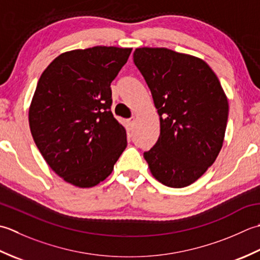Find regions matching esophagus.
Masks as SVG:
<instances>
[{
    "label": "esophagus",
    "mask_w": 260,
    "mask_h": 260,
    "mask_svg": "<svg viewBox=\"0 0 260 260\" xmlns=\"http://www.w3.org/2000/svg\"><path fill=\"white\" fill-rule=\"evenodd\" d=\"M126 123H128V125L130 126V128H132V126H134V124H135V118L126 120Z\"/></svg>",
    "instance_id": "esophagus-1"
}]
</instances>
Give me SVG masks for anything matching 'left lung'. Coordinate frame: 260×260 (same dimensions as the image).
<instances>
[{"label": "left lung", "instance_id": "8db88e82", "mask_svg": "<svg viewBox=\"0 0 260 260\" xmlns=\"http://www.w3.org/2000/svg\"><path fill=\"white\" fill-rule=\"evenodd\" d=\"M134 61L159 114L160 135L144 157L158 182L188 186L212 166L223 145L229 103L204 60L167 48L142 47Z\"/></svg>", "mask_w": 260, "mask_h": 260}]
</instances>
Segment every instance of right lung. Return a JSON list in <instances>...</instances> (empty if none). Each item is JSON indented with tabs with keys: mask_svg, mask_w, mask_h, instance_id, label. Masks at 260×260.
<instances>
[{
	"mask_svg": "<svg viewBox=\"0 0 260 260\" xmlns=\"http://www.w3.org/2000/svg\"><path fill=\"white\" fill-rule=\"evenodd\" d=\"M131 48L96 46L56 57L37 84L29 108L34 140L50 168L74 186L103 182L126 147L111 112V83Z\"/></svg>",
	"mask_w": 260,
	"mask_h": 260,
	"instance_id": "1",
	"label": "right lung"
}]
</instances>
